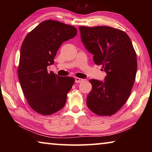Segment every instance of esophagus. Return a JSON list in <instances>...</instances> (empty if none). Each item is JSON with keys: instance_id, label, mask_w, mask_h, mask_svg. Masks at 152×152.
Returning <instances> with one entry per match:
<instances>
[{"instance_id": "1", "label": "esophagus", "mask_w": 152, "mask_h": 152, "mask_svg": "<svg viewBox=\"0 0 152 152\" xmlns=\"http://www.w3.org/2000/svg\"><path fill=\"white\" fill-rule=\"evenodd\" d=\"M82 81H84V79L77 78V77L75 78V82H76V83H80V82H82Z\"/></svg>"}]
</instances>
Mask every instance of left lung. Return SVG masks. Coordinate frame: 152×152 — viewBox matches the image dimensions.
<instances>
[{"label":"left lung","instance_id":"left-lung-1","mask_svg":"<svg viewBox=\"0 0 152 152\" xmlns=\"http://www.w3.org/2000/svg\"><path fill=\"white\" fill-rule=\"evenodd\" d=\"M81 41L107 74L104 81L91 79L86 104L95 114L112 115L127 101L137 72V56L132 41L121 30L108 26L79 27Z\"/></svg>","mask_w":152,"mask_h":152}]
</instances>
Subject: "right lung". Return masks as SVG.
<instances>
[{
    "instance_id": "1",
    "label": "right lung",
    "mask_w": 152,
    "mask_h": 152,
    "mask_svg": "<svg viewBox=\"0 0 152 152\" xmlns=\"http://www.w3.org/2000/svg\"><path fill=\"white\" fill-rule=\"evenodd\" d=\"M77 34L76 27L47 20L28 33L20 51L18 77L29 106L38 113L51 115L62 109L74 82L72 77L48 71L62 43Z\"/></svg>"
}]
</instances>
